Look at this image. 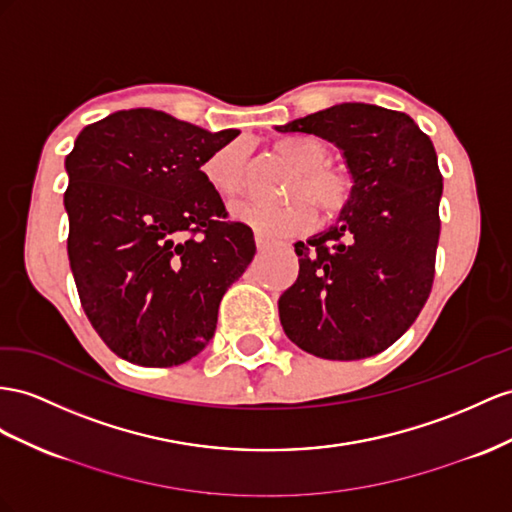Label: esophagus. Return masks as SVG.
Listing matches in <instances>:
<instances>
[{
	"mask_svg": "<svg viewBox=\"0 0 512 512\" xmlns=\"http://www.w3.org/2000/svg\"><path fill=\"white\" fill-rule=\"evenodd\" d=\"M255 244H257V251H266V248H270V242L266 238H261V235H257Z\"/></svg>",
	"mask_w": 512,
	"mask_h": 512,
	"instance_id": "34e87169",
	"label": "esophagus"
}]
</instances>
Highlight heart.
<instances>
[{"instance_id": "heart-1", "label": "heart", "mask_w": 512, "mask_h": 512, "mask_svg": "<svg viewBox=\"0 0 512 512\" xmlns=\"http://www.w3.org/2000/svg\"><path fill=\"white\" fill-rule=\"evenodd\" d=\"M274 149L287 162L298 168L287 196L292 201L274 205L248 201L235 205L231 216L251 227L266 240L292 238L316 225V207L326 218L346 212L355 194V179L342 166L329 160V144L309 134L283 136ZM207 186L222 201H235L246 192V149L242 142H229L205 157L201 166Z\"/></svg>"}]
</instances>
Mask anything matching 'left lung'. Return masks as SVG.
Here are the masks:
<instances>
[{"mask_svg": "<svg viewBox=\"0 0 512 512\" xmlns=\"http://www.w3.org/2000/svg\"><path fill=\"white\" fill-rule=\"evenodd\" d=\"M279 131L335 142L355 179L335 225L294 244L300 270L279 298L283 331L320 359L374 357L409 331L435 281V147L409 114L370 103H339Z\"/></svg>", "mask_w": 512, "mask_h": 512, "instance_id": "obj_1", "label": "left lung"}]
</instances>
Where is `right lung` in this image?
<instances>
[{
  "mask_svg": "<svg viewBox=\"0 0 512 512\" xmlns=\"http://www.w3.org/2000/svg\"><path fill=\"white\" fill-rule=\"evenodd\" d=\"M212 134L164 112L121 110L82 129L67 155V251L93 329L144 368L186 363L214 337L218 305L255 257L253 229L207 186Z\"/></svg>",
  "mask_w": 512,
  "mask_h": 512,
  "instance_id": "obj_1",
  "label": "right lung"
}]
</instances>
